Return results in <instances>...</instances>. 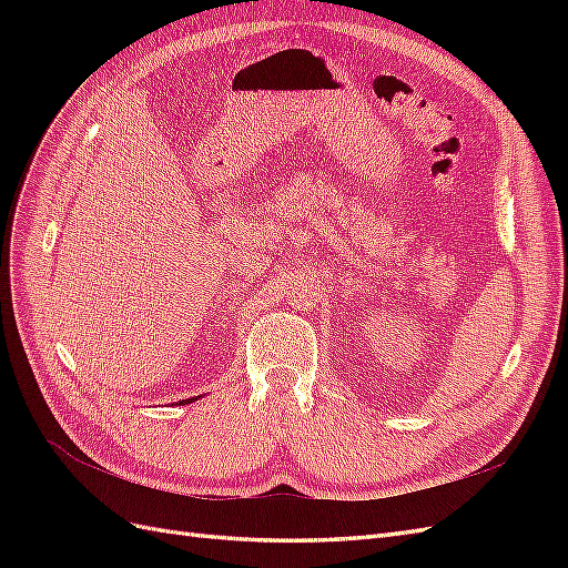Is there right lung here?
<instances>
[{
    "label": "right lung",
    "instance_id": "1",
    "mask_svg": "<svg viewBox=\"0 0 568 568\" xmlns=\"http://www.w3.org/2000/svg\"><path fill=\"white\" fill-rule=\"evenodd\" d=\"M192 400H196V398H192ZM192 400H182V405H184V403H192Z\"/></svg>",
    "mask_w": 568,
    "mask_h": 568
}]
</instances>
